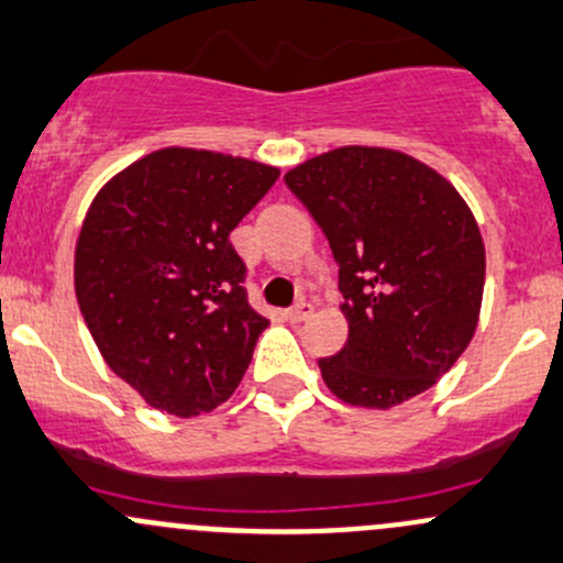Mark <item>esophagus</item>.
<instances>
[{"label": "esophagus", "mask_w": 563, "mask_h": 563, "mask_svg": "<svg viewBox=\"0 0 563 563\" xmlns=\"http://www.w3.org/2000/svg\"><path fill=\"white\" fill-rule=\"evenodd\" d=\"M312 316V305L310 301H299V305H294L291 310H288V321L291 323H301L307 321V318Z\"/></svg>", "instance_id": "obj_1"}]
</instances>
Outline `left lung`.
I'll list each match as a JSON object with an SVG mask.
<instances>
[{"instance_id": "8db88e82", "label": "left lung", "mask_w": 563, "mask_h": 563, "mask_svg": "<svg viewBox=\"0 0 563 563\" xmlns=\"http://www.w3.org/2000/svg\"><path fill=\"white\" fill-rule=\"evenodd\" d=\"M340 264L347 342L321 358L345 405L390 410L434 386L475 336L485 245L451 180L401 151L345 145L288 169Z\"/></svg>"}]
</instances>
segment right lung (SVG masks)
<instances>
[{
    "mask_svg": "<svg viewBox=\"0 0 563 563\" xmlns=\"http://www.w3.org/2000/svg\"><path fill=\"white\" fill-rule=\"evenodd\" d=\"M280 169L199 147H162L112 175L75 245V297L104 364L177 418L240 386L258 334L245 264L229 242Z\"/></svg>",
    "mask_w": 563,
    "mask_h": 563,
    "instance_id": "right-lung-1",
    "label": "right lung"
}]
</instances>
